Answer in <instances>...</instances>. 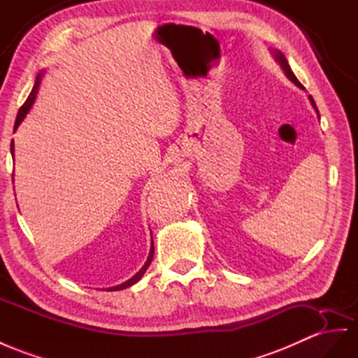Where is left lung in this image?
<instances>
[{
    "label": "left lung",
    "instance_id": "obj_1",
    "mask_svg": "<svg viewBox=\"0 0 358 358\" xmlns=\"http://www.w3.org/2000/svg\"><path fill=\"white\" fill-rule=\"evenodd\" d=\"M273 57H275V60H277V62L280 63V66H281V69L284 71V74H286V77H287V78L292 81V83H295L298 87H302V85L299 83L298 78L295 77V74H293V72H292V69H290V66H289V63H287V59L284 57V54H282L281 51H278V50H275V51H273ZM308 98H310V103H311V106L315 107L316 113H317V116H319L317 107H316V104H315L313 98H311V96H308Z\"/></svg>",
    "mask_w": 358,
    "mask_h": 358
}]
</instances>
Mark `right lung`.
<instances>
[{
    "label": "right lung",
    "mask_w": 358,
    "mask_h": 358,
    "mask_svg": "<svg viewBox=\"0 0 358 358\" xmlns=\"http://www.w3.org/2000/svg\"><path fill=\"white\" fill-rule=\"evenodd\" d=\"M42 74H43V72H39L38 77H36L34 86H33V89H31V94L29 95V98H27V101L24 103V106L20 108V112H17V116H16V121H15V128H13V131H16V130H17V127H20V124L24 121V117L27 116V113L30 112V108H31V106H33V103H34V99H36V95H38L39 85H41V81H42ZM13 150H15V143H13V141H12V143H10V151H12V155H15ZM152 255H154V243H151L150 255H148V259H146V262H145V264L142 266V269H141L139 272H137V273L134 275V277H131L130 280H127L125 282L119 284V286L108 287L107 290H122V289H127V287L133 286L134 282H137V281H139V280L143 277V273L146 272V269L150 268V264H151V262H152Z\"/></svg>",
    "instance_id": "add662e5"
}]
</instances>
